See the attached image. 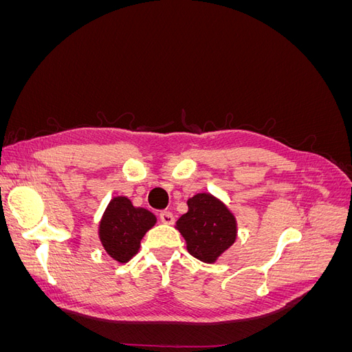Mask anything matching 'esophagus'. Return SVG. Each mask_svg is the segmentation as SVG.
I'll return each mask as SVG.
<instances>
[{"instance_id":"1","label":"esophagus","mask_w":352,"mask_h":352,"mask_svg":"<svg viewBox=\"0 0 352 352\" xmlns=\"http://www.w3.org/2000/svg\"><path fill=\"white\" fill-rule=\"evenodd\" d=\"M160 220H162L163 223H167V225H172V223L175 221V216L170 211H162L160 212Z\"/></svg>"}]
</instances>
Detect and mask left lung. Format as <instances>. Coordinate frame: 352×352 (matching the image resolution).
Returning <instances> with one entry per match:
<instances>
[{
	"label": "left lung",
	"instance_id": "1",
	"mask_svg": "<svg viewBox=\"0 0 352 352\" xmlns=\"http://www.w3.org/2000/svg\"><path fill=\"white\" fill-rule=\"evenodd\" d=\"M188 212L177 220L190 255L214 263L236 239V220L223 202L210 194L188 199Z\"/></svg>",
	"mask_w": 352,
	"mask_h": 352
}]
</instances>
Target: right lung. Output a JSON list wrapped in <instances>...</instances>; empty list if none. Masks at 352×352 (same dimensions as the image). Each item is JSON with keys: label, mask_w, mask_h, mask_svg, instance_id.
I'll list each match as a JSON object with an SVG mask.
<instances>
[{"label": "right lung", "mask_w": 352, "mask_h": 352, "mask_svg": "<svg viewBox=\"0 0 352 352\" xmlns=\"http://www.w3.org/2000/svg\"><path fill=\"white\" fill-rule=\"evenodd\" d=\"M155 221L151 211L133 207L129 198L116 197L100 223L102 247L116 261L127 263L140 250L141 239Z\"/></svg>", "instance_id": "right-lung-1"}]
</instances>
